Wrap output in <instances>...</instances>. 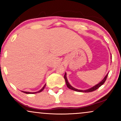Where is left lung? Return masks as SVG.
<instances>
[{"mask_svg": "<svg viewBox=\"0 0 121 121\" xmlns=\"http://www.w3.org/2000/svg\"><path fill=\"white\" fill-rule=\"evenodd\" d=\"M108 74H107L106 76H105V77H104V78L102 80V81L100 82L99 83V84H98L97 85H95L93 87H91V88L89 89L85 90V91H82V90H78V89H77L74 88V87H72V86L70 85V84H69V83L68 82V81L67 78H66V73H65V74L64 76V79H65V83H66V86H67V87H68L69 89H71V90H73V91H78V92L87 93V92H91V91H95V90H97V89L99 88V87H100L101 85H103L104 83H105V82L106 81L107 77H108Z\"/></svg>", "mask_w": 121, "mask_h": 121, "instance_id": "1", "label": "left lung"}]
</instances>
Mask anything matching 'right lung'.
<instances>
[{"label":"right lung","mask_w":121,"mask_h":121,"mask_svg":"<svg viewBox=\"0 0 121 121\" xmlns=\"http://www.w3.org/2000/svg\"><path fill=\"white\" fill-rule=\"evenodd\" d=\"M45 85L46 84H45L44 85V86L43 87V88L41 89V90H40L39 91H37V92H35V93H30V92H27V91H23V93H26V94H30V93H32V94H34V93H40V92H41V91H42L43 90H44V87H45Z\"/></svg>","instance_id":"add662e5"}]
</instances>
